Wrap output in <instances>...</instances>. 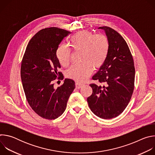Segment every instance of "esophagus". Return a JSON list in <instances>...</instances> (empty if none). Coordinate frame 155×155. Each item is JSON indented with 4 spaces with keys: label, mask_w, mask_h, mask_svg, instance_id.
Instances as JSON below:
<instances>
[{
    "label": "esophagus",
    "mask_w": 155,
    "mask_h": 155,
    "mask_svg": "<svg viewBox=\"0 0 155 155\" xmlns=\"http://www.w3.org/2000/svg\"><path fill=\"white\" fill-rule=\"evenodd\" d=\"M83 84L81 83H80L78 82H76L75 83V87L76 88H77V89H80V88H81L82 87Z\"/></svg>",
    "instance_id": "1"
}]
</instances>
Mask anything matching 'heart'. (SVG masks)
<instances>
[{
	"label": "heart",
	"mask_w": 155,
	"mask_h": 155,
	"mask_svg": "<svg viewBox=\"0 0 155 155\" xmlns=\"http://www.w3.org/2000/svg\"><path fill=\"white\" fill-rule=\"evenodd\" d=\"M71 48L75 51H81L78 64L72 65L66 72L69 78L79 82L84 81L93 71L101 68L108 57L110 43L108 37L104 34H96L84 30L77 32L69 38ZM56 57L64 67L71 62V50L65 45H61L56 50Z\"/></svg>",
	"instance_id": "b5f03b06"
}]
</instances>
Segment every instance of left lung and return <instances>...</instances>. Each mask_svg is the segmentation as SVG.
Masks as SVG:
<instances>
[{"instance_id": "1", "label": "left lung", "mask_w": 155, "mask_h": 155, "mask_svg": "<svg viewBox=\"0 0 155 155\" xmlns=\"http://www.w3.org/2000/svg\"><path fill=\"white\" fill-rule=\"evenodd\" d=\"M99 29L105 31L110 48L105 62L92 78L105 85L90 84L93 93L87 101L96 116L107 120L118 117L128 105L134 91L135 68L123 37L111 28L102 26Z\"/></svg>"}]
</instances>
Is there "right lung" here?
<instances>
[{
  "instance_id": "right-lung-1",
  "label": "right lung",
  "mask_w": 155,
  "mask_h": 155,
  "mask_svg": "<svg viewBox=\"0 0 155 155\" xmlns=\"http://www.w3.org/2000/svg\"><path fill=\"white\" fill-rule=\"evenodd\" d=\"M71 32L56 27L43 29L28 44L21 65V78L26 99L34 111L47 120L61 116L75 89V81L65 79L55 88L53 81L62 80L56 50Z\"/></svg>"
}]
</instances>
